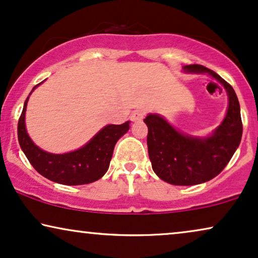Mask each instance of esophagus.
<instances>
[{
    "instance_id": "1",
    "label": "esophagus",
    "mask_w": 258,
    "mask_h": 258,
    "mask_svg": "<svg viewBox=\"0 0 258 258\" xmlns=\"http://www.w3.org/2000/svg\"><path fill=\"white\" fill-rule=\"evenodd\" d=\"M144 115H145L144 110L138 109V110H135V112L131 114V116H130V118H131L132 121L138 122V121H142V120L144 119Z\"/></svg>"
}]
</instances>
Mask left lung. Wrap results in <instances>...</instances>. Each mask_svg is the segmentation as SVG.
<instances>
[{"label":"left lung","instance_id":"8db88e82","mask_svg":"<svg viewBox=\"0 0 258 258\" xmlns=\"http://www.w3.org/2000/svg\"><path fill=\"white\" fill-rule=\"evenodd\" d=\"M183 69L207 73L226 89L229 108L221 125L207 138H197L178 132L158 114H149L144 122L149 128V157L156 175L170 184L194 185L212 180L224 170L239 146L243 123L239 102L231 84L202 65H185Z\"/></svg>","mask_w":258,"mask_h":258}]
</instances>
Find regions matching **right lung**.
<instances>
[{
    "instance_id": "obj_1",
    "label": "right lung",
    "mask_w": 258,
    "mask_h": 258,
    "mask_svg": "<svg viewBox=\"0 0 258 258\" xmlns=\"http://www.w3.org/2000/svg\"><path fill=\"white\" fill-rule=\"evenodd\" d=\"M28 97L19 119L18 138L22 151L35 170L48 180L67 185L87 184L100 180L108 170L114 146L119 138L128 131L130 122L107 125L83 148L63 155H54L39 149L27 135L25 112Z\"/></svg>"
}]
</instances>
